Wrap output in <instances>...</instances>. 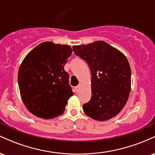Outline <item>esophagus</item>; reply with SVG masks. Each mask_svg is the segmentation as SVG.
Returning <instances> with one entry per match:
<instances>
[{
  "instance_id": "obj_1",
  "label": "esophagus",
  "mask_w": 155,
  "mask_h": 155,
  "mask_svg": "<svg viewBox=\"0 0 155 155\" xmlns=\"http://www.w3.org/2000/svg\"><path fill=\"white\" fill-rule=\"evenodd\" d=\"M79 88H80V84H79V85H78V86H76V87H75V90H76V92H79Z\"/></svg>"
}]
</instances>
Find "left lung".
<instances>
[{"mask_svg":"<svg viewBox=\"0 0 155 155\" xmlns=\"http://www.w3.org/2000/svg\"><path fill=\"white\" fill-rule=\"evenodd\" d=\"M73 50L87 63L91 71L92 95L83 105L84 112L98 121L115 117L124 108L130 92L128 60L120 51L103 41L74 46Z\"/></svg>","mask_w":155,"mask_h":155,"instance_id":"1","label":"left lung"}]
</instances>
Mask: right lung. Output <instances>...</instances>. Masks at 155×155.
Segmentation results:
<instances>
[{"label":"right lung","mask_w":155,"mask_h":155,"mask_svg":"<svg viewBox=\"0 0 155 155\" xmlns=\"http://www.w3.org/2000/svg\"><path fill=\"white\" fill-rule=\"evenodd\" d=\"M72 54L70 46L43 42L23 60L18 71L21 97L35 116L52 119L63 114L74 95L68 74L64 70Z\"/></svg>","instance_id":"right-lung-1"}]
</instances>
